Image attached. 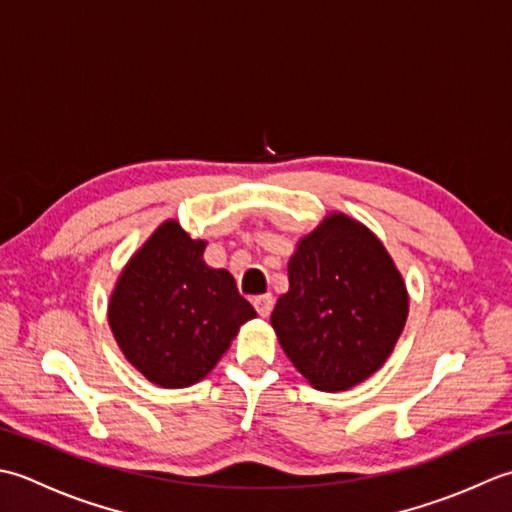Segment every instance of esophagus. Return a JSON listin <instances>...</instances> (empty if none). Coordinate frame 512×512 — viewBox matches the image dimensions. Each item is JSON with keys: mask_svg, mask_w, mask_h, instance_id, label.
<instances>
[{"mask_svg": "<svg viewBox=\"0 0 512 512\" xmlns=\"http://www.w3.org/2000/svg\"><path fill=\"white\" fill-rule=\"evenodd\" d=\"M252 302L258 311V316H263V318H267L271 314V307H274V298H271V294L256 296Z\"/></svg>", "mask_w": 512, "mask_h": 512, "instance_id": "obj_1", "label": "esophagus"}]
</instances>
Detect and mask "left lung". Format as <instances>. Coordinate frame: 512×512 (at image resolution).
<instances>
[{
	"label": "left lung",
	"instance_id": "left-lung-1",
	"mask_svg": "<svg viewBox=\"0 0 512 512\" xmlns=\"http://www.w3.org/2000/svg\"><path fill=\"white\" fill-rule=\"evenodd\" d=\"M289 291L271 311L280 347L320 391L367 380L389 358L409 296L384 245L367 227L331 214L289 260Z\"/></svg>",
	"mask_w": 512,
	"mask_h": 512
}]
</instances>
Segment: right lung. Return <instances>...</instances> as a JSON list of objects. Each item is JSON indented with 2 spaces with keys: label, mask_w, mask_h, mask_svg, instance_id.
Returning a JSON list of instances; mask_svg holds the SVG:
<instances>
[{
  "label": "right lung",
  "mask_w": 512,
  "mask_h": 512,
  "mask_svg": "<svg viewBox=\"0 0 512 512\" xmlns=\"http://www.w3.org/2000/svg\"><path fill=\"white\" fill-rule=\"evenodd\" d=\"M203 241L163 223L123 269L108 318L123 356L150 382L181 389L205 378L243 322L256 318L225 269L203 263Z\"/></svg>",
  "instance_id": "add662e5"
}]
</instances>
